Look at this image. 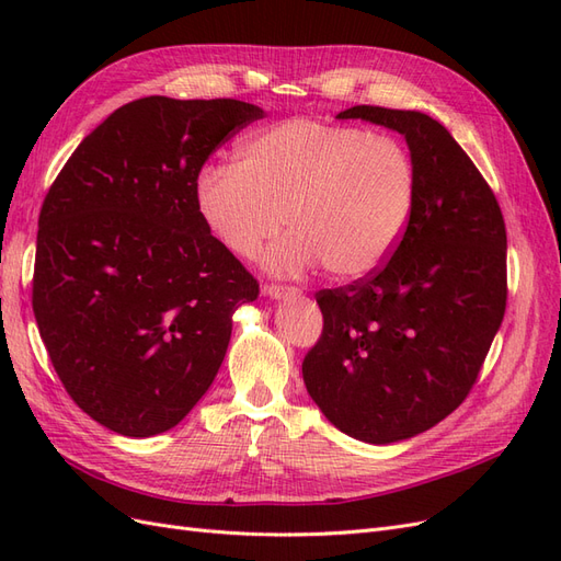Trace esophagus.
Returning a JSON list of instances; mask_svg holds the SVG:
<instances>
[{"label":"esophagus","instance_id":"obj_1","mask_svg":"<svg viewBox=\"0 0 561 561\" xmlns=\"http://www.w3.org/2000/svg\"><path fill=\"white\" fill-rule=\"evenodd\" d=\"M262 293L271 299H285V297H299L301 295L297 287H293V285H274V283L264 285Z\"/></svg>","mask_w":561,"mask_h":561}]
</instances>
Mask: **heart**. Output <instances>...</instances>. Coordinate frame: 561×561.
Masks as SVG:
<instances>
[{
	"label": "heart",
	"mask_w": 561,
	"mask_h": 561,
	"mask_svg": "<svg viewBox=\"0 0 561 561\" xmlns=\"http://www.w3.org/2000/svg\"><path fill=\"white\" fill-rule=\"evenodd\" d=\"M419 198L412 151L396 135L320 118H287L254 130L236 163H206L196 208L229 252L254 260L280 225L266 268L299 274L322 264L332 278L377 271L398 248Z\"/></svg>",
	"instance_id": "heart-1"
}]
</instances>
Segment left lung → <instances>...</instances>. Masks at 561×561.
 I'll list each match as a JSON object with an SVG mask.
<instances>
[{
	"label": "left lung",
	"instance_id": "1",
	"mask_svg": "<svg viewBox=\"0 0 561 561\" xmlns=\"http://www.w3.org/2000/svg\"><path fill=\"white\" fill-rule=\"evenodd\" d=\"M336 118L404 135L419 198L381 268L316 295L322 334L301 375L339 431L390 445L433 428L478 381L505 313V222L482 173L428 114L355 105Z\"/></svg>",
	"mask_w": 561,
	"mask_h": 561
}]
</instances>
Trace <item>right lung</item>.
<instances>
[{
	"instance_id": "right-lung-1",
	"label": "right lung",
	"mask_w": 561,
	"mask_h": 561,
	"mask_svg": "<svg viewBox=\"0 0 561 561\" xmlns=\"http://www.w3.org/2000/svg\"><path fill=\"white\" fill-rule=\"evenodd\" d=\"M264 110L149 95L81 140L44 198L32 309L70 398L126 437L171 431L206 396L231 316L260 283L196 208L213 151Z\"/></svg>"
}]
</instances>
